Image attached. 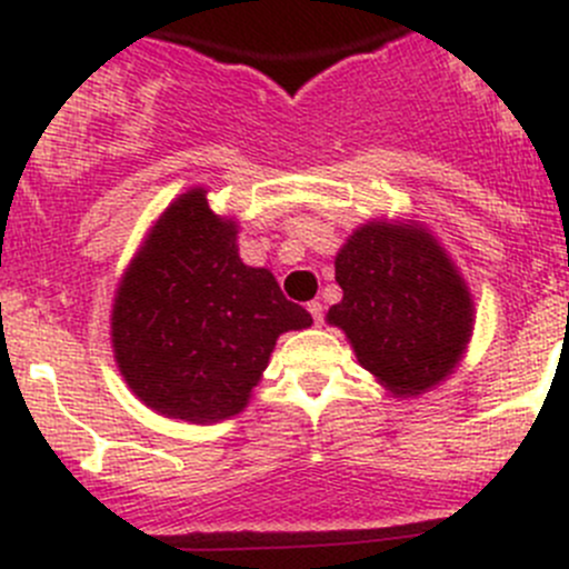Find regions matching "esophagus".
I'll list each match as a JSON object with an SVG mask.
<instances>
[{
  "instance_id": "1",
  "label": "esophagus",
  "mask_w": 569,
  "mask_h": 569,
  "mask_svg": "<svg viewBox=\"0 0 569 569\" xmlns=\"http://www.w3.org/2000/svg\"><path fill=\"white\" fill-rule=\"evenodd\" d=\"M308 311H311V317H313V321H317V325H321V321H325V306H321L319 300L308 302Z\"/></svg>"
}]
</instances>
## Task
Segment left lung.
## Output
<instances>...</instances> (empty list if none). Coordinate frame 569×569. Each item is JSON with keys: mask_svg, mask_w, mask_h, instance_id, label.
<instances>
[{"mask_svg": "<svg viewBox=\"0 0 569 569\" xmlns=\"http://www.w3.org/2000/svg\"><path fill=\"white\" fill-rule=\"evenodd\" d=\"M336 280L343 300L327 319L347 332L360 366L388 391L421 393L455 369L473 306L429 233L369 222L338 252Z\"/></svg>", "mask_w": 569, "mask_h": 569, "instance_id": "obj_1", "label": "left lung"}]
</instances>
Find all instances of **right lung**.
<instances>
[{"label": "right lung", "instance_id": "obj_1", "mask_svg": "<svg viewBox=\"0 0 569 569\" xmlns=\"http://www.w3.org/2000/svg\"><path fill=\"white\" fill-rule=\"evenodd\" d=\"M313 325L272 272L244 267L233 222L203 189L181 194L153 226L114 297V358L151 410L192 423L248 405L274 338Z\"/></svg>", "mask_w": 569, "mask_h": 569}]
</instances>
